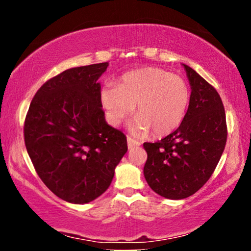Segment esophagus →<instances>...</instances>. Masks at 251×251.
I'll list each match as a JSON object with an SVG mask.
<instances>
[{
	"label": "esophagus",
	"mask_w": 251,
	"mask_h": 251,
	"mask_svg": "<svg viewBox=\"0 0 251 251\" xmlns=\"http://www.w3.org/2000/svg\"><path fill=\"white\" fill-rule=\"evenodd\" d=\"M126 142H128V147H129V149H133V147L140 145V143H138L135 139H132L131 137H128V138H126Z\"/></svg>",
	"instance_id": "obj_1"
}]
</instances>
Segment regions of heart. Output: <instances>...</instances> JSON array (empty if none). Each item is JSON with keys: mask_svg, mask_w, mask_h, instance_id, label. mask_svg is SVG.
<instances>
[{"mask_svg": "<svg viewBox=\"0 0 251 251\" xmlns=\"http://www.w3.org/2000/svg\"><path fill=\"white\" fill-rule=\"evenodd\" d=\"M100 101L107 121L119 126L135 112L138 116L129 126L130 132L142 136L153 130L156 136L175 131L185 118L190 89L184 78L161 68L128 72L118 85L101 89Z\"/></svg>", "mask_w": 251, "mask_h": 251, "instance_id": "b5f03b06", "label": "heart"}]
</instances>
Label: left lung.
<instances>
[{
  "label": "left lung",
  "instance_id": "left-lung-1",
  "mask_svg": "<svg viewBox=\"0 0 251 251\" xmlns=\"http://www.w3.org/2000/svg\"><path fill=\"white\" fill-rule=\"evenodd\" d=\"M191 85L190 104L177 130L156 143H144V176L161 197L181 200L207 183L224 152L227 128L216 89L183 64Z\"/></svg>",
  "mask_w": 251,
  "mask_h": 251
}]
</instances>
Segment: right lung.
Returning a JSON list of instances; mask_svg holds the SVG:
<instances>
[{"instance_id": "obj_1", "label": "right lung", "mask_w": 251, "mask_h": 251, "mask_svg": "<svg viewBox=\"0 0 251 251\" xmlns=\"http://www.w3.org/2000/svg\"><path fill=\"white\" fill-rule=\"evenodd\" d=\"M108 63L64 71L34 96L24 136L28 155L46 186L64 201H94L111 185L128 151L126 138L108 126L98 78Z\"/></svg>"}]
</instances>
